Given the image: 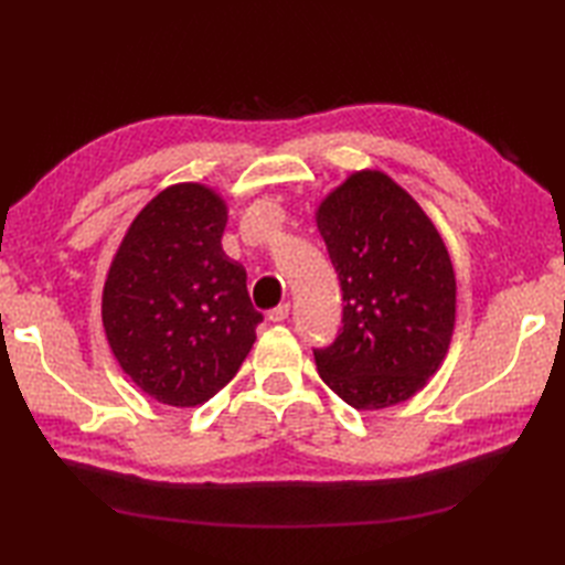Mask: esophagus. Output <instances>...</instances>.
Returning <instances> with one entry per match:
<instances>
[{
  "label": "esophagus",
  "instance_id": "obj_1",
  "mask_svg": "<svg viewBox=\"0 0 565 565\" xmlns=\"http://www.w3.org/2000/svg\"><path fill=\"white\" fill-rule=\"evenodd\" d=\"M289 313H291V306H289V303H281V306L271 308L269 313H267V318H269L271 322H284L286 318H289Z\"/></svg>",
  "mask_w": 565,
  "mask_h": 565
}]
</instances>
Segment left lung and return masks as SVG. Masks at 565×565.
Wrapping results in <instances>:
<instances>
[{
	"mask_svg": "<svg viewBox=\"0 0 565 565\" xmlns=\"http://www.w3.org/2000/svg\"><path fill=\"white\" fill-rule=\"evenodd\" d=\"M342 328L313 350L320 379L356 411L407 401L449 350L456 281L437 227L383 172H356L320 203Z\"/></svg>",
	"mask_w": 565,
	"mask_h": 565,
	"instance_id": "1",
	"label": "left lung"
}]
</instances>
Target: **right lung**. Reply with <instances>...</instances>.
Returning a JSON list of instances; mask_svg holds the SVG:
<instances>
[{
    "label": "right lung",
    "instance_id": "1",
    "mask_svg": "<svg viewBox=\"0 0 565 565\" xmlns=\"http://www.w3.org/2000/svg\"><path fill=\"white\" fill-rule=\"evenodd\" d=\"M225 223V201L213 189L174 184L136 215L106 276V340L160 403L213 398L243 366L264 320L243 264L221 247Z\"/></svg>",
    "mask_w": 565,
    "mask_h": 565
}]
</instances>
